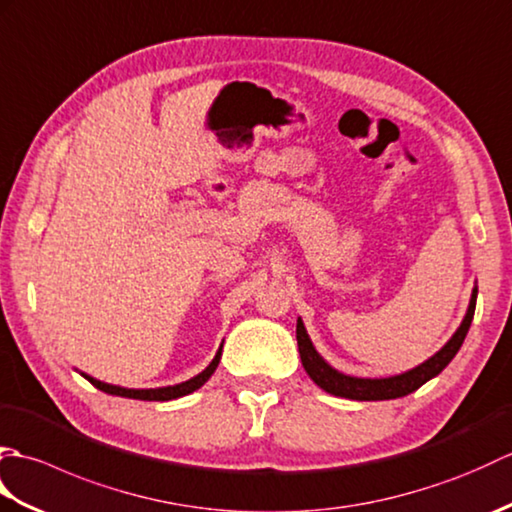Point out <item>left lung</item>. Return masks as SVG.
Wrapping results in <instances>:
<instances>
[{"label": "left lung", "mask_w": 512, "mask_h": 512, "mask_svg": "<svg viewBox=\"0 0 512 512\" xmlns=\"http://www.w3.org/2000/svg\"><path fill=\"white\" fill-rule=\"evenodd\" d=\"M475 301H477V286H473L469 308H466L464 319L460 328L453 332L451 339L444 343L440 350L429 356L427 361L407 369V372L396 374V376H385V378H363V376H350L343 374L339 369L332 367L325 358L317 352L310 334L303 325V319L297 317V345H299V356L303 369H306L308 376L317 383L323 391H328L332 396L339 398H350V400H391V398H402L422 387L427 380L436 378L444 367H447L453 356L460 352V347L466 339V332L471 328L473 314H475Z\"/></svg>", "instance_id": "8db88e82"}]
</instances>
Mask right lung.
<instances>
[{
    "mask_svg": "<svg viewBox=\"0 0 512 512\" xmlns=\"http://www.w3.org/2000/svg\"><path fill=\"white\" fill-rule=\"evenodd\" d=\"M222 347H224V341L222 345L217 347V352L213 356V361L206 365L200 374H195L193 378L189 380H182V383L178 385H167V387H151V389H132V387H121V385H112V383H103V380L94 378L90 374H83L79 372L85 380H90V383L96 387L105 391V394H112V396H123V398H136V400H173V398H182L187 394H193L195 389H200L206 380H209L213 376V372L217 369V365H220V358H222Z\"/></svg>",
    "mask_w": 512,
    "mask_h": 512,
    "instance_id": "obj_1",
    "label": "right lung"
}]
</instances>
